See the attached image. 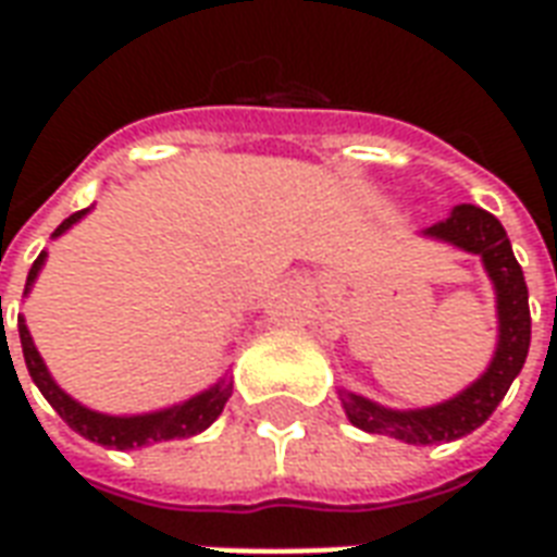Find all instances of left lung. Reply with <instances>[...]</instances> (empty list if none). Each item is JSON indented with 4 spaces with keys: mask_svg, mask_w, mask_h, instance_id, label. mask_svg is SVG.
Returning <instances> with one entry per match:
<instances>
[{
    "mask_svg": "<svg viewBox=\"0 0 557 557\" xmlns=\"http://www.w3.org/2000/svg\"><path fill=\"white\" fill-rule=\"evenodd\" d=\"M426 235L456 244L468 253L483 256V265L490 271L495 292H498V349H495L490 370L480 375L474 385L466 387L459 397L447 399L442 406H432V409L394 411L382 409L349 391L339 394L343 409L358 430L394 435L399 442L409 444L456 442V438L478 430L480 423H486L492 411L498 409L507 387L513 385V379L528 358V346H531L528 286L502 223L478 206H456L454 214L430 226Z\"/></svg>",
    "mask_w": 557,
    "mask_h": 557,
    "instance_id": "obj_1",
    "label": "left lung"
}]
</instances>
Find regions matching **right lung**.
Returning a JSON list of instances; mask_svg holds the SVG:
<instances>
[{"label": "right lung", "instance_id": "right-lung-1", "mask_svg": "<svg viewBox=\"0 0 557 557\" xmlns=\"http://www.w3.org/2000/svg\"><path fill=\"white\" fill-rule=\"evenodd\" d=\"M89 208H83L77 214H71L67 220H62V226L53 232V235H62L67 226H74ZM41 253L32 265L29 277H26V292L38 277V271L44 265ZM20 346H23V358H26V367H29L32 382L38 385L47 403L59 411V418L65 420L67 426L74 432H79L83 438L89 442H98L103 447H115V450H131V447H146V444L170 442V438H190L196 432L208 430L218 414L226 406V399L232 397V382H218L214 387H208L206 394L187 399L182 406H172V409L154 411V414H137V418H110V414H98V411H89L86 406H79L74 399L67 397L62 387L55 385L47 367H44L41 355L35 349V343L29 337V327L20 319Z\"/></svg>", "mask_w": 557, "mask_h": 557}]
</instances>
